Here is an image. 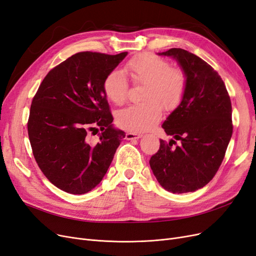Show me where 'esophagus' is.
<instances>
[{
    "mask_svg": "<svg viewBox=\"0 0 256 256\" xmlns=\"http://www.w3.org/2000/svg\"><path fill=\"white\" fill-rule=\"evenodd\" d=\"M142 137V135L141 134H135V133H126V138L128 140H133V139H139Z\"/></svg>",
    "mask_w": 256,
    "mask_h": 256,
    "instance_id": "esophagus-1",
    "label": "esophagus"
}]
</instances>
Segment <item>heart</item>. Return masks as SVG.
Instances as JSON below:
<instances>
[{"label": "heart", "instance_id": "b5f03b06", "mask_svg": "<svg viewBox=\"0 0 256 256\" xmlns=\"http://www.w3.org/2000/svg\"><path fill=\"white\" fill-rule=\"evenodd\" d=\"M126 72L135 83L146 84L144 103L120 110L116 115L118 126L130 132H144L153 128L162 116V104L168 110L180 103L186 92V76L180 70L154 54H142L130 60ZM103 90L110 101L122 104L126 100L128 83L124 72L114 70L104 79Z\"/></svg>", "mask_w": 256, "mask_h": 256}]
</instances>
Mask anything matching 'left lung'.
I'll use <instances>...</instances> for the list:
<instances>
[{
	"mask_svg": "<svg viewBox=\"0 0 256 256\" xmlns=\"http://www.w3.org/2000/svg\"><path fill=\"white\" fill-rule=\"evenodd\" d=\"M159 56L177 61L186 76V92L162 128L180 140L172 146L160 140L150 166L158 182L171 193L194 192L209 184L222 162L232 136V106L226 85L212 66L196 54L171 48Z\"/></svg>",
	"mask_w": 256,
	"mask_h": 256,
	"instance_id": "obj_1",
	"label": "left lung"
}]
</instances>
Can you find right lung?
I'll use <instances>...</instances> for the list:
<instances>
[{
  "label": "right lung",
  "mask_w": 256,
  "mask_h": 256,
  "mask_svg": "<svg viewBox=\"0 0 256 256\" xmlns=\"http://www.w3.org/2000/svg\"><path fill=\"white\" fill-rule=\"evenodd\" d=\"M128 52H78L56 66L32 99L28 136L48 180L70 194H85L106 174L126 133L112 124L103 82ZM100 127L97 144L88 132Z\"/></svg>",
  "instance_id": "1"
}]
</instances>
